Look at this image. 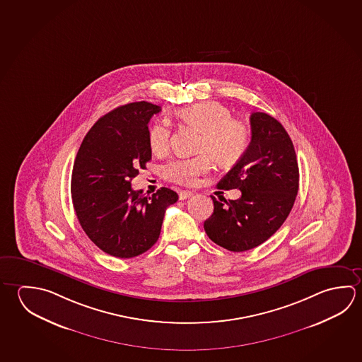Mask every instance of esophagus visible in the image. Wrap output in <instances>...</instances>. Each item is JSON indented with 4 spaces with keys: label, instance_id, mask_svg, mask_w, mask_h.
<instances>
[{
    "label": "esophagus",
    "instance_id": "1",
    "mask_svg": "<svg viewBox=\"0 0 362 362\" xmlns=\"http://www.w3.org/2000/svg\"><path fill=\"white\" fill-rule=\"evenodd\" d=\"M192 196H193V192H190V190H180L179 192V199L180 201H184V199H187V198Z\"/></svg>",
    "mask_w": 362,
    "mask_h": 362
}]
</instances>
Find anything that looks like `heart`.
<instances>
[{
    "mask_svg": "<svg viewBox=\"0 0 362 362\" xmlns=\"http://www.w3.org/2000/svg\"><path fill=\"white\" fill-rule=\"evenodd\" d=\"M179 118L201 131L198 151L192 159L173 160L164 168L168 180L193 184L199 175L212 168V158L221 165H231L247 153L250 129L247 123L231 118V110L218 102L197 103L180 109ZM170 144V128L166 122L153 123L148 131V145L153 153H165Z\"/></svg>",
    "mask_w": 362,
    "mask_h": 362,
    "instance_id": "obj_1",
    "label": "heart"
}]
</instances>
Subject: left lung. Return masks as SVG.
<instances>
[{
    "label": "left lung",
    "instance_id": "obj_1",
    "mask_svg": "<svg viewBox=\"0 0 362 362\" xmlns=\"http://www.w3.org/2000/svg\"><path fill=\"white\" fill-rule=\"evenodd\" d=\"M250 127L247 153L217 183L221 189H240L241 197H211L214 214L203 225L209 239L230 252H245L269 239L287 218L298 190L296 153L284 126L255 112Z\"/></svg>",
    "mask_w": 362,
    "mask_h": 362
}]
</instances>
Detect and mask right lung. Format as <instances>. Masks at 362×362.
Returning a JSON list of instances; mask_svg holds the SVG:
<instances>
[{
    "instance_id": "add662e5",
    "label": "right lung",
    "mask_w": 362,
    "mask_h": 362,
    "mask_svg": "<svg viewBox=\"0 0 362 362\" xmlns=\"http://www.w3.org/2000/svg\"><path fill=\"white\" fill-rule=\"evenodd\" d=\"M160 110L137 102L109 112L90 128L74 163L71 194L78 222L96 247L117 258L153 247L166 209L178 201L165 187L151 197L131 187L151 160L148 122Z\"/></svg>"
}]
</instances>
